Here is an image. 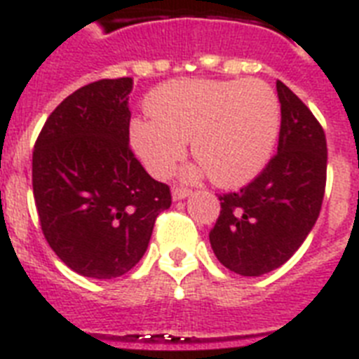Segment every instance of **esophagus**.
<instances>
[{
    "mask_svg": "<svg viewBox=\"0 0 359 359\" xmlns=\"http://www.w3.org/2000/svg\"><path fill=\"white\" fill-rule=\"evenodd\" d=\"M171 194H173V201H180V199H186L188 195H191V191L186 188H182V186H175Z\"/></svg>",
    "mask_w": 359,
    "mask_h": 359,
    "instance_id": "obj_1",
    "label": "esophagus"
}]
</instances>
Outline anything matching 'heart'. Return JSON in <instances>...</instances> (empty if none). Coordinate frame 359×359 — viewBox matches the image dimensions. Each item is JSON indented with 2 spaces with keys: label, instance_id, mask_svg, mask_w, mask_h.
I'll list each match as a JSON object with an SVG mask.
<instances>
[{
  "label": "heart",
  "instance_id": "heart-1",
  "mask_svg": "<svg viewBox=\"0 0 359 359\" xmlns=\"http://www.w3.org/2000/svg\"><path fill=\"white\" fill-rule=\"evenodd\" d=\"M153 118H134L129 138L145 170L170 177L191 144L217 186H240L269 162L280 134V101L264 81H171L147 101Z\"/></svg>",
  "mask_w": 359,
  "mask_h": 359
}]
</instances>
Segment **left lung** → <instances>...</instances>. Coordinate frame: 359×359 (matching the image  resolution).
<instances>
[{"instance_id": "left-lung-1", "label": "left lung", "mask_w": 359, "mask_h": 359, "mask_svg": "<svg viewBox=\"0 0 359 359\" xmlns=\"http://www.w3.org/2000/svg\"><path fill=\"white\" fill-rule=\"evenodd\" d=\"M278 153L240 191L219 195L210 245L226 269L260 276L295 255L321 212L326 186V136L311 110L284 83Z\"/></svg>"}]
</instances>
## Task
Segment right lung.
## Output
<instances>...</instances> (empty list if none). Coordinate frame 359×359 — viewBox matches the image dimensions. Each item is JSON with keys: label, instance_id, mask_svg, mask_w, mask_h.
I'll list each match as a JSON object with an SVG mask.
<instances>
[{"label": "right lung", "instance_id": "1", "mask_svg": "<svg viewBox=\"0 0 359 359\" xmlns=\"http://www.w3.org/2000/svg\"><path fill=\"white\" fill-rule=\"evenodd\" d=\"M133 79H101L49 114L33 151L43 238L69 269L116 278L138 264L154 221L171 206L129 145Z\"/></svg>", "mask_w": 359, "mask_h": 359}]
</instances>
